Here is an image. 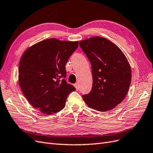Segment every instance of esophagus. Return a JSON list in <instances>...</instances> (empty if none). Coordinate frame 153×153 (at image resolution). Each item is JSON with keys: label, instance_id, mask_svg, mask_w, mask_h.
<instances>
[{"label": "esophagus", "instance_id": "34e87169", "mask_svg": "<svg viewBox=\"0 0 153 153\" xmlns=\"http://www.w3.org/2000/svg\"><path fill=\"white\" fill-rule=\"evenodd\" d=\"M74 86H75V89H76V91H78V89H79V88H78V84H77V83H76V84H74Z\"/></svg>", "mask_w": 153, "mask_h": 153}]
</instances>
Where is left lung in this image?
<instances>
[{"label":"left lung","instance_id":"obj_1","mask_svg":"<svg viewBox=\"0 0 153 153\" xmlns=\"http://www.w3.org/2000/svg\"><path fill=\"white\" fill-rule=\"evenodd\" d=\"M92 68L93 86L82 96L90 108L107 111L125 98L131 81V69L126 55L116 44L100 36L80 41Z\"/></svg>","mask_w":153,"mask_h":153}]
</instances>
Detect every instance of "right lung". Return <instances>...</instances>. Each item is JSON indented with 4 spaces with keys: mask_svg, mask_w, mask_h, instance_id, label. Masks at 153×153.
<instances>
[{
    "mask_svg": "<svg viewBox=\"0 0 153 153\" xmlns=\"http://www.w3.org/2000/svg\"><path fill=\"white\" fill-rule=\"evenodd\" d=\"M78 46V41L49 39L28 48L19 62V84L30 104L46 114L63 109L69 94L65 64Z\"/></svg>",
    "mask_w": 153,
    "mask_h": 153,
    "instance_id": "add662e5",
    "label": "right lung"
}]
</instances>
